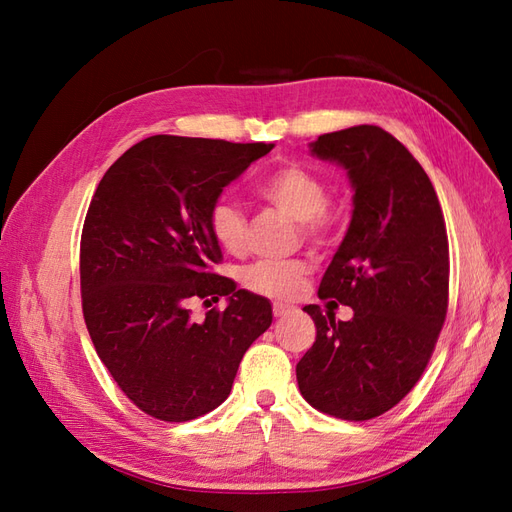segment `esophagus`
<instances>
[{
	"label": "esophagus",
	"instance_id": "esophagus-1",
	"mask_svg": "<svg viewBox=\"0 0 512 512\" xmlns=\"http://www.w3.org/2000/svg\"><path fill=\"white\" fill-rule=\"evenodd\" d=\"M290 312H294V307H290V305H284V303H275V305H273V316H275V318H284V316H288Z\"/></svg>",
	"mask_w": 512,
	"mask_h": 512
}]
</instances>
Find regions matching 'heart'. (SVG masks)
<instances>
[{
	"mask_svg": "<svg viewBox=\"0 0 512 512\" xmlns=\"http://www.w3.org/2000/svg\"><path fill=\"white\" fill-rule=\"evenodd\" d=\"M260 198L299 220L303 235L314 243H327L337 224L329 205V188L322 177L297 164L273 170L258 185ZM209 230L222 250L239 254L245 247L247 224L239 207L218 200L209 211ZM309 267L303 260H258L243 273V284L269 299H294L303 290Z\"/></svg>",
	"mask_w": 512,
	"mask_h": 512,
	"instance_id": "1",
	"label": "heart"
}]
</instances>
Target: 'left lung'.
Returning <instances> with one entry per match:
<instances>
[{"mask_svg": "<svg viewBox=\"0 0 512 512\" xmlns=\"http://www.w3.org/2000/svg\"><path fill=\"white\" fill-rule=\"evenodd\" d=\"M309 147L344 166L354 190L348 232L318 288L354 316L303 307L316 342L297 363V382L316 410L369 421L412 391L436 348L448 309L446 224L423 166L382 128L322 134Z\"/></svg>", "mask_w": 512, "mask_h": 512, "instance_id": "1", "label": "left lung"}]
</instances>
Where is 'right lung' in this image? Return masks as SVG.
<instances>
[{
    "label": "right lung",
    "mask_w": 512,
    "mask_h": 512,
    "mask_svg": "<svg viewBox=\"0 0 512 512\" xmlns=\"http://www.w3.org/2000/svg\"><path fill=\"white\" fill-rule=\"evenodd\" d=\"M273 145L158 134L106 170L81 235L83 316L100 361L145 414L183 423L230 395L245 350L271 327V303L213 273L209 211ZM222 313L189 318L194 298Z\"/></svg>",
    "instance_id": "1"
}]
</instances>
